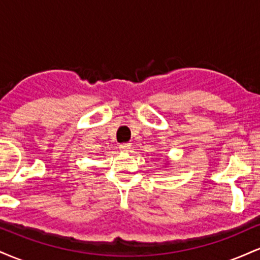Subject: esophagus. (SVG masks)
Returning a JSON list of instances; mask_svg holds the SVG:
<instances>
[{
    "mask_svg": "<svg viewBox=\"0 0 260 260\" xmlns=\"http://www.w3.org/2000/svg\"><path fill=\"white\" fill-rule=\"evenodd\" d=\"M120 150L123 151V153H128L131 150V144L129 143H123V144L120 145Z\"/></svg>",
    "mask_w": 260,
    "mask_h": 260,
    "instance_id": "obj_1",
    "label": "esophagus"
}]
</instances>
